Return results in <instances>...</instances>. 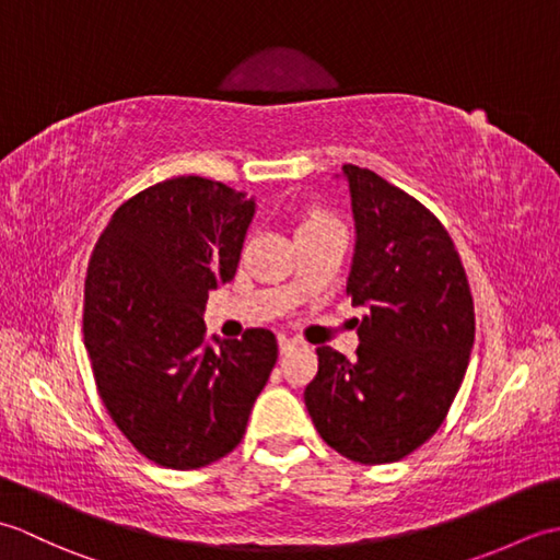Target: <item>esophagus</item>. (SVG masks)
Returning a JSON list of instances; mask_svg holds the SVG:
<instances>
[{"mask_svg": "<svg viewBox=\"0 0 560 560\" xmlns=\"http://www.w3.org/2000/svg\"><path fill=\"white\" fill-rule=\"evenodd\" d=\"M295 347H299V341H295V339L279 337V351H281V353H289V351L295 349Z\"/></svg>", "mask_w": 560, "mask_h": 560, "instance_id": "obj_1", "label": "esophagus"}]
</instances>
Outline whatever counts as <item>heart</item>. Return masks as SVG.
Masks as SVG:
<instances>
[{"mask_svg": "<svg viewBox=\"0 0 560 560\" xmlns=\"http://www.w3.org/2000/svg\"><path fill=\"white\" fill-rule=\"evenodd\" d=\"M323 225H339V223H337L335 219H331V217H327V213H323V211H307L299 231H307V229H323Z\"/></svg>", "mask_w": 560, "mask_h": 560, "instance_id": "b5f03b06", "label": "heart"}]
</instances>
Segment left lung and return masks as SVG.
Returning <instances> with one entry per match:
<instances>
[{"mask_svg":"<svg viewBox=\"0 0 560 560\" xmlns=\"http://www.w3.org/2000/svg\"><path fill=\"white\" fill-rule=\"evenodd\" d=\"M355 255L347 283L363 305L355 359L317 349L305 387L325 443L361 464L411 455L455 401L474 347V301L445 225L419 199L347 163Z\"/></svg>","mask_w":560,"mask_h":560,"instance_id":"1","label":"left lung"}]
</instances>
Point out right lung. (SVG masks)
<instances>
[{"mask_svg": "<svg viewBox=\"0 0 560 560\" xmlns=\"http://www.w3.org/2000/svg\"><path fill=\"white\" fill-rule=\"evenodd\" d=\"M255 201L199 175L141 189L89 261L83 343L113 423L147 459L199 469L235 450L279 347L269 329L205 343L209 291L235 277Z\"/></svg>", "mask_w": 560, "mask_h": 560, "instance_id": "right-lung-1", "label": "right lung"}]
</instances>
